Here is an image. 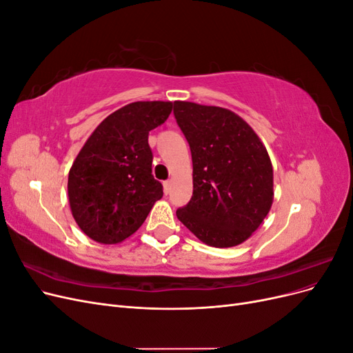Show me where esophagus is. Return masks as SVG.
I'll return each mask as SVG.
<instances>
[{"instance_id":"obj_1","label":"esophagus","mask_w":353,"mask_h":353,"mask_svg":"<svg viewBox=\"0 0 353 353\" xmlns=\"http://www.w3.org/2000/svg\"><path fill=\"white\" fill-rule=\"evenodd\" d=\"M170 188H172V181H165L163 183V191H165V194H169L170 193Z\"/></svg>"}]
</instances>
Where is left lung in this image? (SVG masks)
<instances>
[{
	"label": "left lung",
	"mask_w": 353,
	"mask_h": 353,
	"mask_svg": "<svg viewBox=\"0 0 353 353\" xmlns=\"http://www.w3.org/2000/svg\"><path fill=\"white\" fill-rule=\"evenodd\" d=\"M174 114L193 159V196L178 219L213 248L248 240L274 200L272 163L250 125L216 105L175 101Z\"/></svg>",
	"instance_id": "1"
}]
</instances>
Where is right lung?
Masks as SVG:
<instances>
[{"mask_svg":"<svg viewBox=\"0 0 353 353\" xmlns=\"http://www.w3.org/2000/svg\"><path fill=\"white\" fill-rule=\"evenodd\" d=\"M170 101H135L95 128L69 170L72 215L90 239L121 243L143 225L163 187L152 175L148 132L172 112Z\"/></svg>","mask_w":353,"mask_h":353,"instance_id":"obj_1","label":"right lung"}]
</instances>
